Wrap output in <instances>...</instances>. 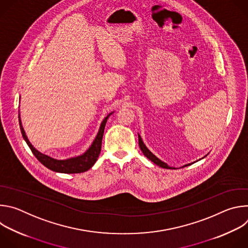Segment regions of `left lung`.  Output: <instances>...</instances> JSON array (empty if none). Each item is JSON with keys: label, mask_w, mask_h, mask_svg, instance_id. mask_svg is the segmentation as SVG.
I'll use <instances>...</instances> for the list:
<instances>
[{"label": "left lung", "mask_w": 248, "mask_h": 248, "mask_svg": "<svg viewBox=\"0 0 248 248\" xmlns=\"http://www.w3.org/2000/svg\"><path fill=\"white\" fill-rule=\"evenodd\" d=\"M138 142H139V147H140V149H141V151H142V153L144 154V156H146L150 161H152L154 164H156L157 166H159V167H161V168H165V169H176V168H174V167H170V166H169L167 163H165V162H163L162 160H160L158 157H156L147 147H146V145L144 144V142H143V140H142V138H141V136L139 135V133H138ZM208 155V154H207ZM207 155H205L204 157H206ZM203 157V158H204ZM202 158V159H203ZM199 161V160H198ZM197 162V161H196ZM193 163H195V162H193ZM193 163H190V164H186V165H185V166H183V168L184 167H186V166H189V165H191V164H193Z\"/></svg>", "instance_id": "left-lung-1"}]
</instances>
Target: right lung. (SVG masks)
I'll list each match as a JSON object with an SVG mask.
<instances>
[{"label": "right lung", "instance_id": "obj_1", "mask_svg": "<svg viewBox=\"0 0 248 248\" xmlns=\"http://www.w3.org/2000/svg\"><path fill=\"white\" fill-rule=\"evenodd\" d=\"M114 112L110 113L107 117H106L99 127V130L97 132V135L95 136L93 142L89 146V148L82 153L81 155L72 157V158H67L63 160H58L55 158H52L46 154L41 153L38 151L36 148H35L28 140L26 133L23 129L21 120H20V114H18V121H19V126H20V131L22 134L23 139L25 140V142L29 146L30 150L32 151L33 155L37 158V160L43 164L46 168L50 169L51 170L57 171V172H62V173H78V172H83L88 170L93 167V165L96 163L99 154L101 152V146H102V138L104 134V128L106 125V123H107V120L109 117L113 114Z\"/></svg>", "mask_w": 248, "mask_h": 248}]
</instances>
